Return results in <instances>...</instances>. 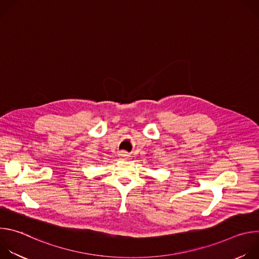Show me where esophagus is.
Wrapping results in <instances>:
<instances>
[{"instance_id": "obj_1", "label": "esophagus", "mask_w": 259, "mask_h": 259, "mask_svg": "<svg viewBox=\"0 0 259 259\" xmlns=\"http://www.w3.org/2000/svg\"><path fill=\"white\" fill-rule=\"evenodd\" d=\"M120 156H121V158H127V153L126 152H122L121 154H120Z\"/></svg>"}]
</instances>
